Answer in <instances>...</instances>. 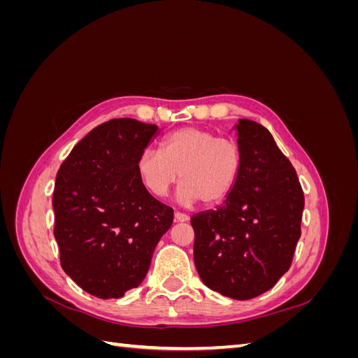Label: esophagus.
<instances>
[{
  "label": "esophagus",
  "mask_w": 358,
  "mask_h": 358,
  "mask_svg": "<svg viewBox=\"0 0 358 358\" xmlns=\"http://www.w3.org/2000/svg\"><path fill=\"white\" fill-rule=\"evenodd\" d=\"M189 220V216L187 213H182V212H175V221L176 222H187Z\"/></svg>",
  "instance_id": "obj_1"
}]
</instances>
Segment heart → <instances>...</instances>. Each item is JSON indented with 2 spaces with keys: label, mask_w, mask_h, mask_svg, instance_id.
Instances as JSON below:
<instances>
[{
  "label": "heart",
  "mask_w": 358,
  "mask_h": 358,
  "mask_svg": "<svg viewBox=\"0 0 358 358\" xmlns=\"http://www.w3.org/2000/svg\"><path fill=\"white\" fill-rule=\"evenodd\" d=\"M241 169L242 154L236 142L196 127L170 133L162 140L161 152L146 148L136 161L140 182L154 197H166L180 178L178 200L185 206L225 200Z\"/></svg>",
  "instance_id": "heart-1"
}]
</instances>
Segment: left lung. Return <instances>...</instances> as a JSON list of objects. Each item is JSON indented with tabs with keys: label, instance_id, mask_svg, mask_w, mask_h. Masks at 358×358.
<instances>
[{
	"label": "left lung",
	"instance_id": "left-lung-1",
	"mask_svg": "<svg viewBox=\"0 0 358 358\" xmlns=\"http://www.w3.org/2000/svg\"><path fill=\"white\" fill-rule=\"evenodd\" d=\"M242 169L215 210L191 218L194 264L204 285L249 300L272 288L292 262L305 197L297 173L263 125H234Z\"/></svg>",
	"mask_w": 358,
	"mask_h": 358
}]
</instances>
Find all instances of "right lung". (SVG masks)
Wrapping results in <instances>:
<instances>
[{
  "mask_svg": "<svg viewBox=\"0 0 358 358\" xmlns=\"http://www.w3.org/2000/svg\"><path fill=\"white\" fill-rule=\"evenodd\" d=\"M158 133L154 124L112 119L86 134L58 170L52 206L61 267L99 299L142 284L171 227L173 209L150 196L136 170Z\"/></svg>",
  "mask_w": 358,
  "mask_h": 358,
  "instance_id": "obj_1",
  "label": "right lung"
}]
</instances>
